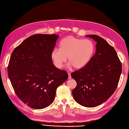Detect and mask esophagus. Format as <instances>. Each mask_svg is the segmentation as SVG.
Returning a JSON list of instances; mask_svg holds the SVG:
<instances>
[{"instance_id":"1","label":"esophagus","mask_w":129,"mask_h":129,"mask_svg":"<svg viewBox=\"0 0 129 129\" xmlns=\"http://www.w3.org/2000/svg\"><path fill=\"white\" fill-rule=\"evenodd\" d=\"M72 78L71 75V74H68V79H71Z\"/></svg>"}]
</instances>
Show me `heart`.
<instances>
[{
    "mask_svg": "<svg viewBox=\"0 0 129 129\" xmlns=\"http://www.w3.org/2000/svg\"><path fill=\"white\" fill-rule=\"evenodd\" d=\"M94 51L95 45L91 40L69 36L61 41L60 48L52 50L51 58L58 68L63 67L68 57L70 65L81 69L87 64Z\"/></svg>",
    "mask_w": 129,
    "mask_h": 129,
    "instance_id": "1",
    "label": "heart"
}]
</instances>
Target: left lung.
<instances>
[{"label":"left lung","instance_id":"obj_1","mask_svg":"<svg viewBox=\"0 0 129 129\" xmlns=\"http://www.w3.org/2000/svg\"><path fill=\"white\" fill-rule=\"evenodd\" d=\"M86 37L96 41V52L86 66L71 74L77 83L72 94L77 103L92 108L102 104L114 93L122 67L114 48L104 39L97 35Z\"/></svg>","mask_w":129,"mask_h":129}]
</instances>
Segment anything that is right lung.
<instances>
[{
    "label": "right lung",
    "instance_id": "1",
    "mask_svg": "<svg viewBox=\"0 0 129 129\" xmlns=\"http://www.w3.org/2000/svg\"><path fill=\"white\" fill-rule=\"evenodd\" d=\"M59 36L37 34L27 38L12 53L7 72L15 93L28 107L41 109L55 99L67 81V72L53 64L51 53Z\"/></svg>",
    "mask_w": 129,
    "mask_h": 129
}]
</instances>
